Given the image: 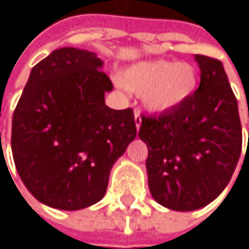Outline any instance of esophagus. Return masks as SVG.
<instances>
[{
    "mask_svg": "<svg viewBox=\"0 0 249 249\" xmlns=\"http://www.w3.org/2000/svg\"><path fill=\"white\" fill-rule=\"evenodd\" d=\"M134 122H136V127L140 128V125H142V115H140L139 110L134 112Z\"/></svg>",
    "mask_w": 249,
    "mask_h": 249,
    "instance_id": "1",
    "label": "esophagus"
}]
</instances>
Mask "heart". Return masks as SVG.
Listing matches in <instances>:
<instances>
[{"instance_id": "b5f03b06", "label": "heart", "mask_w": 249, "mask_h": 249, "mask_svg": "<svg viewBox=\"0 0 249 249\" xmlns=\"http://www.w3.org/2000/svg\"><path fill=\"white\" fill-rule=\"evenodd\" d=\"M119 88L142 94L143 106L152 113H167L183 106L196 91L199 76L189 63L176 60H143L113 76Z\"/></svg>"}]
</instances>
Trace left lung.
<instances>
[{
    "label": "left lung",
    "instance_id": "8db88e82",
    "mask_svg": "<svg viewBox=\"0 0 249 249\" xmlns=\"http://www.w3.org/2000/svg\"><path fill=\"white\" fill-rule=\"evenodd\" d=\"M201 84L180 107L142 116L147 144V183L153 199L174 211H193L226 189L242 150L238 102L220 60L195 54Z\"/></svg>",
    "mask_w": 249,
    "mask_h": 249
}]
</instances>
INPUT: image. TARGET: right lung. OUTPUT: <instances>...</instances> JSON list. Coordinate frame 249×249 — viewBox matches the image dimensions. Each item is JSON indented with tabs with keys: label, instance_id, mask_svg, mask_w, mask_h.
<instances>
[{
	"label": "right lung",
	"instance_id": "obj_1",
	"mask_svg": "<svg viewBox=\"0 0 249 249\" xmlns=\"http://www.w3.org/2000/svg\"><path fill=\"white\" fill-rule=\"evenodd\" d=\"M102 68L93 51L54 50L32 68L13 113L16 170L47 207L76 211L99 202L137 136L131 109L106 106L113 85Z\"/></svg>",
	"mask_w": 249,
	"mask_h": 249
}]
</instances>
